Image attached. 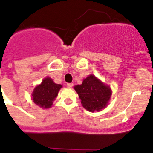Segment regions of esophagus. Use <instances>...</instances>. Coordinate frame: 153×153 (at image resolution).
Returning a JSON list of instances; mask_svg holds the SVG:
<instances>
[{
	"mask_svg": "<svg viewBox=\"0 0 153 153\" xmlns=\"http://www.w3.org/2000/svg\"><path fill=\"white\" fill-rule=\"evenodd\" d=\"M66 86H67V87H69V88H72L73 87V86H74V83H69L66 84Z\"/></svg>",
	"mask_w": 153,
	"mask_h": 153,
	"instance_id": "1",
	"label": "esophagus"
}]
</instances>
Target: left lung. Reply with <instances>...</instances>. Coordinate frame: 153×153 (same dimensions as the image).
Returning a JSON list of instances; mask_svg holds the SVG:
<instances>
[{"instance_id":"obj_1","label":"left lung","mask_w":153,"mask_h":153,"mask_svg":"<svg viewBox=\"0 0 153 153\" xmlns=\"http://www.w3.org/2000/svg\"><path fill=\"white\" fill-rule=\"evenodd\" d=\"M74 89L83 108L91 112L100 111L106 108L112 94L110 87L93 74L83 79L82 84L76 85Z\"/></svg>"}]
</instances>
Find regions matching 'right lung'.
Listing matches in <instances>:
<instances>
[{"label":"right lung","instance_id":"add662e5","mask_svg":"<svg viewBox=\"0 0 153 153\" xmlns=\"http://www.w3.org/2000/svg\"><path fill=\"white\" fill-rule=\"evenodd\" d=\"M61 84L53 82L50 77H46L42 81L41 84L36 86L32 94L33 102L42 108H49L53 105V101L58 96Z\"/></svg>","mask_w":153,"mask_h":153}]
</instances>
